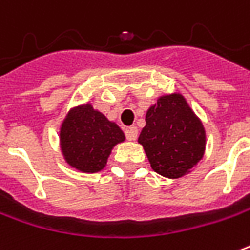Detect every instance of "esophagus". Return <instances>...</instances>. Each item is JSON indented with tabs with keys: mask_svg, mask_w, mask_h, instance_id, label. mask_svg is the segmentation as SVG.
<instances>
[{
	"mask_svg": "<svg viewBox=\"0 0 250 250\" xmlns=\"http://www.w3.org/2000/svg\"><path fill=\"white\" fill-rule=\"evenodd\" d=\"M125 135H127V138H128L130 141H135L138 138V128L135 125L128 127V128L125 130Z\"/></svg>",
	"mask_w": 250,
	"mask_h": 250,
	"instance_id": "1",
	"label": "esophagus"
}]
</instances>
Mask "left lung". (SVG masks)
Returning <instances> with one entry per match:
<instances>
[{"mask_svg": "<svg viewBox=\"0 0 250 250\" xmlns=\"http://www.w3.org/2000/svg\"><path fill=\"white\" fill-rule=\"evenodd\" d=\"M146 125L138 142L153 170L167 179L189 173L204 155L206 131L180 93L158 97L146 112Z\"/></svg>", "mask_w": 250, "mask_h": 250, "instance_id": "1", "label": "left lung"}]
</instances>
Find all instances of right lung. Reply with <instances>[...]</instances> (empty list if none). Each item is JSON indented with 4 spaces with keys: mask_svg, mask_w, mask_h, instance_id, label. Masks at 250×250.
Listing matches in <instances>:
<instances>
[{
    "mask_svg": "<svg viewBox=\"0 0 250 250\" xmlns=\"http://www.w3.org/2000/svg\"><path fill=\"white\" fill-rule=\"evenodd\" d=\"M125 139L119 125L89 103L71 108L59 131L64 161L83 173L104 169L113 147Z\"/></svg>",
    "mask_w": 250,
    "mask_h": 250,
    "instance_id": "right-lung-1",
    "label": "right lung"
}]
</instances>
